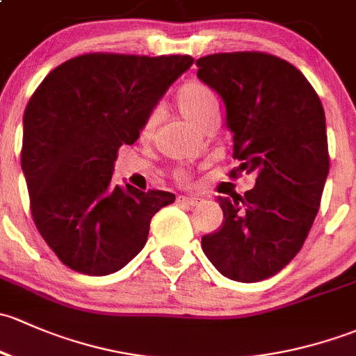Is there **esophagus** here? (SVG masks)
<instances>
[{
    "label": "esophagus",
    "instance_id": "34e87169",
    "mask_svg": "<svg viewBox=\"0 0 356 356\" xmlns=\"http://www.w3.org/2000/svg\"><path fill=\"white\" fill-rule=\"evenodd\" d=\"M178 202L181 205H186V207H195V205H199L202 202V199H199V197H188V195H179L178 197Z\"/></svg>",
    "mask_w": 356,
    "mask_h": 356
}]
</instances>
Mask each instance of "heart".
Masks as SVG:
<instances>
[{
	"label": "heart",
	"instance_id": "heart-1",
	"mask_svg": "<svg viewBox=\"0 0 356 356\" xmlns=\"http://www.w3.org/2000/svg\"><path fill=\"white\" fill-rule=\"evenodd\" d=\"M175 102H177V108L179 109V113H181L186 120H190L193 124L202 128V130H205L214 120H218V101H216L214 94H212L207 87L202 86V83H183V86L177 90ZM152 122L154 118L151 116L144 124V134H147V131L151 130ZM177 178L178 181L186 183L190 181V173L188 171H179Z\"/></svg>",
	"mask_w": 356,
	"mask_h": 356
}]
</instances>
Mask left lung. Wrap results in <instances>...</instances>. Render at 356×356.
<instances>
[{
  "instance_id": "1",
  "label": "left lung",
  "mask_w": 356,
  "mask_h": 356,
  "mask_svg": "<svg viewBox=\"0 0 356 356\" xmlns=\"http://www.w3.org/2000/svg\"><path fill=\"white\" fill-rule=\"evenodd\" d=\"M195 65L226 104L240 161L229 177L255 173L243 195L218 197L225 219L202 250L222 276L257 283L291 262L318 212L329 173L324 108L303 73L274 54L216 53Z\"/></svg>"
}]
</instances>
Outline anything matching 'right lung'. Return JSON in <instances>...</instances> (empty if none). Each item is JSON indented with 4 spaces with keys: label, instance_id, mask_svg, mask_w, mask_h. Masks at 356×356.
I'll return each instance as SVG.
<instances>
[{
    "label": "right lung",
    "instance_id": "1",
    "mask_svg": "<svg viewBox=\"0 0 356 356\" xmlns=\"http://www.w3.org/2000/svg\"><path fill=\"white\" fill-rule=\"evenodd\" d=\"M193 63L188 54L87 53L47 73L24 113L22 170L31 212L56 257L106 276L144 248L152 216L175 195L116 185L123 144L140 135L154 106Z\"/></svg>",
    "mask_w": 356,
    "mask_h": 356
}]
</instances>
